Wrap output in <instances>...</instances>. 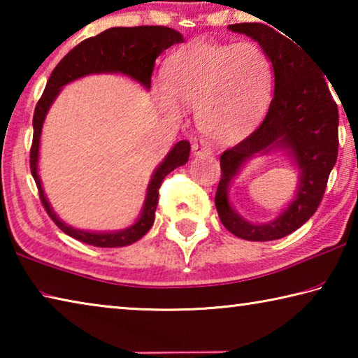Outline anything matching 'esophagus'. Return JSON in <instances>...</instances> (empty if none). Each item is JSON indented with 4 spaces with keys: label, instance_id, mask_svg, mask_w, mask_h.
Returning a JSON list of instances; mask_svg holds the SVG:
<instances>
[{
    "label": "esophagus",
    "instance_id": "esophagus-1",
    "mask_svg": "<svg viewBox=\"0 0 358 358\" xmlns=\"http://www.w3.org/2000/svg\"><path fill=\"white\" fill-rule=\"evenodd\" d=\"M192 153L194 156H201V155H211V148L205 143H194L192 145Z\"/></svg>",
    "mask_w": 358,
    "mask_h": 358
}]
</instances>
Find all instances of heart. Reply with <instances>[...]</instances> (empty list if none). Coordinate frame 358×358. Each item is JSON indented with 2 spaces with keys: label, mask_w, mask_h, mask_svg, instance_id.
<instances>
[{
  "label": "heart",
  "mask_w": 358,
  "mask_h": 358,
  "mask_svg": "<svg viewBox=\"0 0 358 358\" xmlns=\"http://www.w3.org/2000/svg\"><path fill=\"white\" fill-rule=\"evenodd\" d=\"M273 63L256 42L215 44L199 41L169 57L156 101L162 110L197 107V126L215 143L238 141L268 106Z\"/></svg>",
  "instance_id": "b5f03b06"
}]
</instances>
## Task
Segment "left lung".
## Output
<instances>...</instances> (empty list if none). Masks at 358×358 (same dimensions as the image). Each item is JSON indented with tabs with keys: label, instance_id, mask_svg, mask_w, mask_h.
Masks as SVG:
<instances>
[{
	"label": "left lung",
	"instance_id": "obj_1",
	"mask_svg": "<svg viewBox=\"0 0 358 358\" xmlns=\"http://www.w3.org/2000/svg\"><path fill=\"white\" fill-rule=\"evenodd\" d=\"M270 25V23H268ZM264 23H235L230 31L250 36L273 63L275 93L262 123L245 141L220 157L221 180L215 205L220 220L235 237L270 241L286 237L316 213L338 157V107L322 68L289 36ZM329 78V77H327ZM281 149L299 169L297 192L273 222L254 224L228 201V187L245 162L257 154Z\"/></svg>",
	"mask_w": 358,
	"mask_h": 358
}]
</instances>
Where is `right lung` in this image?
I'll use <instances>...</instances> for the list:
<instances>
[{"label":"right lung","mask_w":358,"mask_h":358,"mask_svg":"<svg viewBox=\"0 0 358 358\" xmlns=\"http://www.w3.org/2000/svg\"><path fill=\"white\" fill-rule=\"evenodd\" d=\"M183 42V36L167 27H134V28H108L94 38L85 39L66 55L53 69L47 87L42 93L33 117V145L29 153V167L39 189L42 205L53 222L82 243L98 248H121L136 243L148 232L155 222V211L157 207L159 186L169 173L183 166L189 159L191 145L187 141H180L169 151L164 161L156 167L147 187V196L138 220L132 226L115 230V232H90L80 230L59 220L47 201L42 189L38 173L39 143L42 124H44L48 108L57 99L64 85L92 74H123L142 85L145 90L151 87V74L155 69L156 58L173 44Z\"/></svg>","instance_id":"add662e5"}]
</instances>
